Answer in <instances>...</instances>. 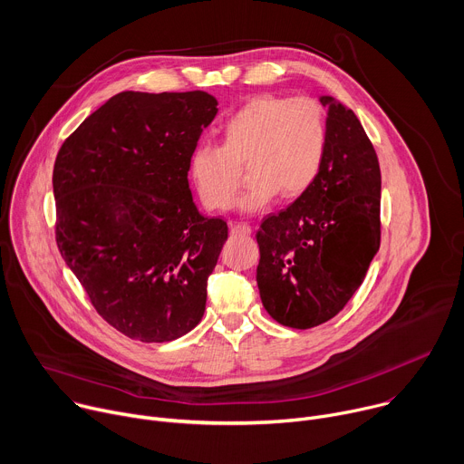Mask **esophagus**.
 I'll return each mask as SVG.
<instances>
[{"label": "esophagus", "mask_w": 464, "mask_h": 464, "mask_svg": "<svg viewBox=\"0 0 464 464\" xmlns=\"http://www.w3.org/2000/svg\"><path fill=\"white\" fill-rule=\"evenodd\" d=\"M251 233V226L249 224H237V226H231V235L233 237H247Z\"/></svg>", "instance_id": "34e87169"}]
</instances>
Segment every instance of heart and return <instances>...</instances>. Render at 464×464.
<instances>
[{
	"label": "heart",
	"mask_w": 464,
	"mask_h": 464,
	"mask_svg": "<svg viewBox=\"0 0 464 464\" xmlns=\"http://www.w3.org/2000/svg\"><path fill=\"white\" fill-rule=\"evenodd\" d=\"M217 145L198 147L188 160V176L204 206L227 211L240 181V165L249 183L237 208L244 213L266 209L281 194L301 196L315 179L326 141L324 119L310 99L260 95L249 99L218 128Z\"/></svg>",
	"instance_id": "obj_1"
}]
</instances>
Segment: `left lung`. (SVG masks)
Listing matches in <instances>:
<instances>
[{
	"label": "left lung",
	"mask_w": 464,
	"mask_h": 464,
	"mask_svg": "<svg viewBox=\"0 0 464 464\" xmlns=\"http://www.w3.org/2000/svg\"><path fill=\"white\" fill-rule=\"evenodd\" d=\"M326 141L314 183L264 218L256 231V285L281 324L312 328L333 319L365 279L380 247L382 176L360 119L330 95Z\"/></svg>",
	"instance_id": "obj_1"
}]
</instances>
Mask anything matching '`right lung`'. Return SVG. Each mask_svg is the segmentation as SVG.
<instances>
[{"mask_svg": "<svg viewBox=\"0 0 464 464\" xmlns=\"http://www.w3.org/2000/svg\"><path fill=\"white\" fill-rule=\"evenodd\" d=\"M206 92H122L63 141L56 244L95 310L143 343L200 323L227 224L198 211L190 154L218 113Z\"/></svg>", "mask_w": 464, "mask_h": 464, "instance_id": "add662e5", "label": "right lung"}]
</instances>
